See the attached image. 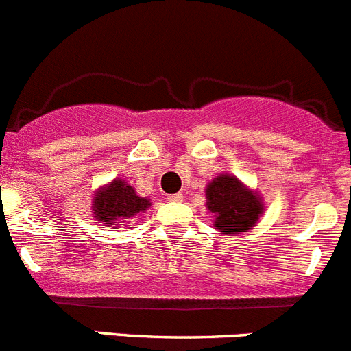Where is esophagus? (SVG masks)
<instances>
[{
	"mask_svg": "<svg viewBox=\"0 0 351 351\" xmlns=\"http://www.w3.org/2000/svg\"><path fill=\"white\" fill-rule=\"evenodd\" d=\"M167 200L173 202V204H179V202L184 200V197H182L181 193H176V195H169V197H167Z\"/></svg>",
	"mask_w": 351,
	"mask_h": 351,
	"instance_id": "1",
	"label": "esophagus"
}]
</instances>
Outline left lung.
I'll return each mask as SVG.
<instances>
[{"label": "left lung", "mask_w": 351, "mask_h": 351, "mask_svg": "<svg viewBox=\"0 0 351 351\" xmlns=\"http://www.w3.org/2000/svg\"><path fill=\"white\" fill-rule=\"evenodd\" d=\"M205 207L214 214V228L230 237L254 230L265 214V200L259 191L231 173H219L212 179L205 188Z\"/></svg>", "instance_id": "1"}]
</instances>
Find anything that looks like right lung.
Segmentation results:
<instances>
[{"instance_id": "1", "label": "right lung", "mask_w": 351, "mask_h": 351, "mask_svg": "<svg viewBox=\"0 0 351 351\" xmlns=\"http://www.w3.org/2000/svg\"><path fill=\"white\" fill-rule=\"evenodd\" d=\"M149 207L151 202L139 197L136 189L120 178L112 179L109 184L95 189L94 198H92L94 219L111 228V231L118 230L120 223H125V219L146 212Z\"/></svg>"}]
</instances>
